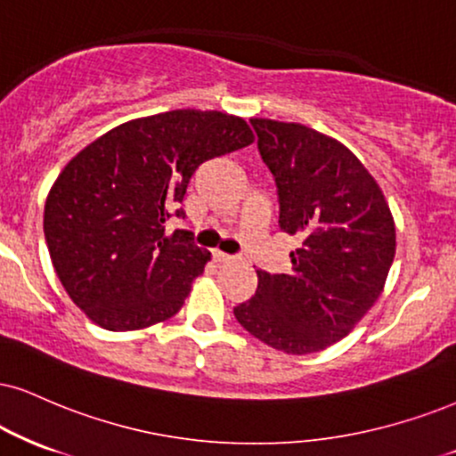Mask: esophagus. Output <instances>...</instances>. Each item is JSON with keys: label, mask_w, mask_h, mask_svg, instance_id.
<instances>
[{"label": "esophagus", "mask_w": 456, "mask_h": 456, "mask_svg": "<svg viewBox=\"0 0 456 456\" xmlns=\"http://www.w3.org/2000/svg\"><path fill=\"white\" fill-rule=\"evenodd\" d=\"M213 260L216 262H219V264H230V262H234L237 260V257L234 256H230V254H224V251H213Z\"/></svg>", "instance_id": "esophagus-1"}]
</instances>
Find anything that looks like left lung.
I'll list each match as a JSON object with an SVG mask.
<instances>
[{
    "mask_svg": "<svg viewBox=\"0 0 456 456\" xmlns=\"http://www.w3.org/2000/svg\"><path fill=\"white\" fill-rule=\"evenodd\" d=\"M279 196V226L297 234L291 274L257 273V291L234 306L243 328L277 351L328 348L362 322L385 288L395 224L383 190L340 142L296 122L251 118Z\"/></svg>",
    "mask_w": 456,
    "mask_h": 456,
    "instance_id": "left-lung-1",
    "label": "left lung"
}]
</instances>
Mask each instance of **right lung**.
<instances>
[{"label": "right lung", "mask_w": 456, "mask_h": 456, "mask_svg": "<svg viewBox=\"0 0 456 456\" xmlns=\"http://www.w3.org/2000/svg\"><path fill=\"white\" fill-rule=\"evenodd\" d=\"M254 142L243 118L173 110L125 122L86 145L56 177L44 237L63 288L86 317L111 331L173 317L211 260L185 217L190 177L202 162Z\"/></svg>", "instance_id": "obj_1"}]
</instances>
